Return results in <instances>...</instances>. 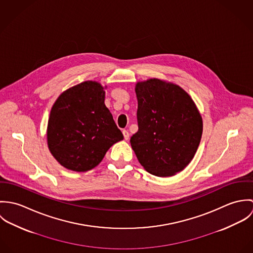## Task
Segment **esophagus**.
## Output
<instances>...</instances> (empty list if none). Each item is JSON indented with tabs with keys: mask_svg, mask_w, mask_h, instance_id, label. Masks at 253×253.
<instances>
[{
	"mask_svg": "<svg viewBox=\"0 0 253 253\" xmlns=\"http://www.w3.org/2000/svg\"><path fill=\"white\" fill-rule=\"evenodd\" d=\"M123 134H124L125 139H126V140H128V138H129V133H128V131H127V130H123Z\"/></svg>",
	"mask_w": 253,
	"mask_h": 253,
	"instance_id": "obj_1",
	"label": "esophagus"
}]
</instances>
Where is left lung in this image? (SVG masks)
I'll return each mask as SVG.
<instances>
[{
	"label": "left lung",
	"mask_w": 253,
	"mask_h": 253,
	"mask_svg": "<svg viewBox=\"0 0 253 253\" xmlns=\"http://www.w3.org/2000/svg\"><path fill=\"white\" fill-rule=\"evenodd\" d=\"M138 131L131 148L145 169L159 177L182 171L193 160L203 134V119L179 85L160 79L138 82Z\"/></svg>",
	"instance_id": "1"
}]
</instances>
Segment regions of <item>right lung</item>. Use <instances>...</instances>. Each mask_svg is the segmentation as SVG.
Returning a JSON list of instances; mask_svg holds the SVG:
<instances>
[{
  "label": "right lung",
  "instance_id": "add662e5",
  "mask_svg": "<svg viewBox=\"0 0 253 253\" xmlns=\"http://www.w3.org/2000/svg\"><path fill=\"white\" fill-rule=\"evenodd\" d=\"M105 87L85 81L63 91L50 110L46 139L54 159L77 172L92 169L124 139L105 106Z\"/></svg>",
  "mask_w": 253,
  "mask_h": 253
}]
</instances>
